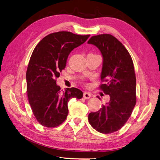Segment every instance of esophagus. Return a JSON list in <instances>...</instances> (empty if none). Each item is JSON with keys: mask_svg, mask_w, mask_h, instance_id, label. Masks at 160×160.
I'll use <instances>...</instances> for the list:
<instances>
[{"mask_svg": "<svg viewBox=\"0 0 160 160\" xmlns=\"http://www.w3.org/2000/svg\"><path fill=\"white\" fill-rule=\"evenodd\" d=\"M83 97L86 99H88L90 98L91 97V94L89 93V92H84V95H83Z\"/></svg>", "mask_w": 160, "mask_h": 160, "instance_id": "obj_1", "label": "esophagus"}]
</instances>
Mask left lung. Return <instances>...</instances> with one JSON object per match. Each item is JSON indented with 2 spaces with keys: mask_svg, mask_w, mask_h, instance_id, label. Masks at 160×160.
Returning a JSON list of instances; mask_svg holds the SVG:
<instances>
[{
  "mask_svg": "<svg viewBox=\"0 0 160 160\" xmlns=\"http://www.w3.org/2000/svg\"><path fill=\"white\" fill-rule=\"evenodd\" d=\"M99 48L103 58L99 88L109 95L108 103L88 115L98 132L110 134L122 128L136 105V76L130 53L120 41L108 34L93 36L88 41ZM100 99L99 97H97Z\"/></svg>",
  "mask_w": 160,
  "mask_h": 160,
  "instance_id": "1",
  "label": "left lung"
}]
</instances>
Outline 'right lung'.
<instances>
[{
  "mask_svg": "<svg viewBox=\"0 0 160 160\" xmlns=\"http://www.w3.org/2000/svg\"><path fill=\"white\" fill-rule=\"evenodd\" d=\"M89 36L61 31L46 36L36 46L26 72L27 94L32 112L42 126L55 128L62 124L68 114L69 101L82 98V92L76 88L61 92L56 79L70 52Z\"/></svg>",
  "mask_w": 160,
  "mask_h": 160,
  "instance_id": "right-lung-1",
  "label": "right lung"
}]
</instances>
